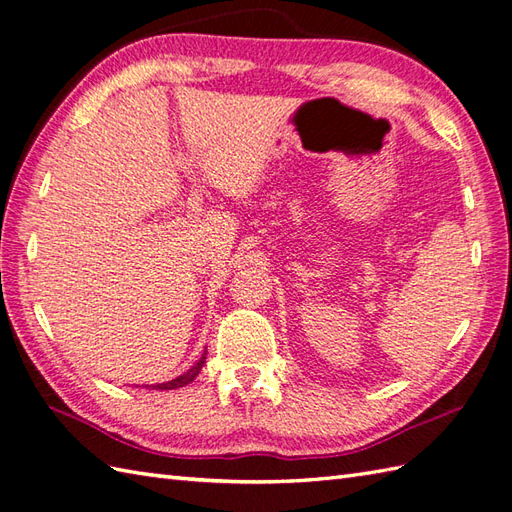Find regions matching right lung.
Masks as SVG:
<instances>
[{
	"instance_id": "1",
	"label": "right lung",
	"mask_w": 512,
	"mask_h": 512,
	"mask_svg": "<svg viewBox=\"0 0 512 512\" xmlns=\"http://www.w3.org/2000/svg\"><path fill=\"white\" fill-rule=\"evenodd\" d=\"M205 355H207V350L203 352V357L196 361L192 368L188 370V372H183L181 376H177V378H173V381H168V383H160V385H153V389H177V387H186L188 383H192L196 376H199V372H201V368H203V363H205Z\"/></svg>"
}]
</instances>
